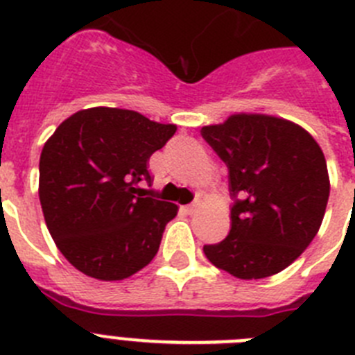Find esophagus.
<instances>
[{
    "label": "esophagus",
    "instance_id": "obj_1",
    "mask_svg": "<svg viewBox=\"0 0 355 355\" xmlns=\"http://www.w3.org/2000/svg\"><path fill=\"white\" fill-rule=\"evenodd\" d=\"M184 213H188V215H192V213L197 211V202H192V205H188V206H183Z\"/></svg>",
    "mask_w": 355,
    "mask_h": 355
}]
</instances>
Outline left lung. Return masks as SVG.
Returning <instances> with one entry per match:
<instances>
[{
    "label": "left lung",
    "instance_id": "obj_1",
    "mask_svg": "<svg viewBox=\"0 0 355 355\" xmlns=\"http://www.w3.org/2000/svg\"><path fill=\"white\" fill-rule=\"evenodd\" d=\"M200 135L225 163L233 199L231 231L205 245V256L238 279L284 270L324 220L331 187L320 146L293 122L268 115H233Z\"/></svg>",
    "mask_w": 355,
    "mask_h": 355
}]
</instances>
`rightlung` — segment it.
<instances>
[{"instance_id": "1", "label": "right lung", "mask_w": 355, "mask_h": 355, "mask_svg": "<svg viewBox=\"0 0 355 355\" xmlns=\"http://www.w3.org/2000/svg\"><path fill=\"white\" fill-rule=\"evenodd\" d=\"M174 124L133 110H81L44 144L39 197L49 233L74 268L101 281H121L155 258L178 206L146 197L147 162Z\"/></svg>"}]
</instances>
